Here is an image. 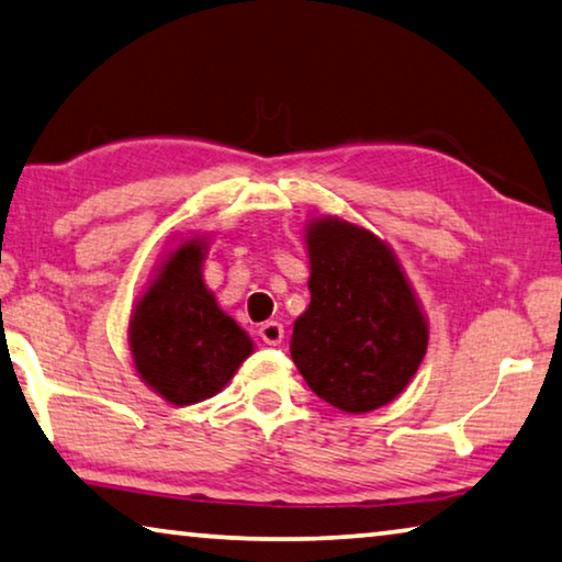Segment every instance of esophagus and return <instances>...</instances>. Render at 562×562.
I'll return each instance as SVG.
<instances>
[{"mask_svg": "<svg viewBox=\"0 0 562 562\" xmlns=\"http://www.w3.org/2000/svg\"><path fill=\"white\" fill-rule=\"evenodd\" d=\"M258 335H260L265 345L278 347V345H282V339H284V327L280 325V322H265V325H260Z\"/></svg>", "mask_w": 562, "mask_h": 562, "instance_id": "34e87169", "label": "esophagus"}]
</instances>
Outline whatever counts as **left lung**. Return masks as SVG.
Instances as JSON below:
<instances>
[{
	"instance_id": "1",
	"label": "left lung",
	"mask_w": 562,
	"mask_h": 562,
	"mask_svg": "<svg viewBox=\"0 0 562 562\" xmlns=\"http://www.w3.org/2000/svg\"><path fill=\"white\" fill-rule=\"evenodd\" d=\"M307 250L312 302L294 322L290 355L327 404L374 412L412 382L429 327L392 250L369 231L319 217Z\"/></svg>"
}]
</instances>
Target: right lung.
Returning a JSON list of instances; mask_svg holds the SVG:
<instances>
[{"mask_svg":"<svg viewBox=\"0 0 562 562\" xmlns=\"http://www.w3.org/2000/svg\"><path fill=\"white\" fill-rule=\"evenodd\" d=\"M203 250L201 240H190L168 255L128 329L140 379L176 406L221 392L252 351L250 337L205 288Z\"/></svg>","mask_w":562,"mask_h":562,"instance_id":"obj_1","label":"right lung"}]
</instances>
